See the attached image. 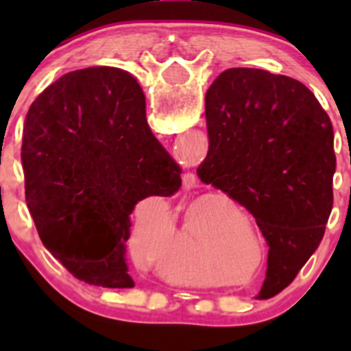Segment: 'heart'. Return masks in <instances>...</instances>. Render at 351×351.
Instances as JSON below:
<instances>
[{
  "label": "heart",
  "mask_w": 351,
  "mask_h": 351,
  "mask_svg": "<svg viewBox=\"0 0 351 351\" xmlns=\"http://www.w3.org/2000/svg\"><path fill=\"white\" fill-rule=\"evenodd\" d=\"M137 237L138 235L135 234V237H133V243L137 241ZM165 278L167 280H172V281H188V278H184V276H173V274H170V272H165ZM197 281H198V278H197Z\"/></svg>",
  "instance_id": "heart-1"
}]
</instances>
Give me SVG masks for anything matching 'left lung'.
Listing matches in <instances>:
<instances>
[{"mask_svg":"<svg viewBox=\"0 0 351 351\" xmlns=\"http://www.w3.org/2000/svg\"><path fill=\"white\" fill-rule=\"evenodd\" d=\"M206 184L246 207L267 241L260 295L295 280L322 243L332 210L334 130L302 82L256 68H230L206 95Z\"/></svg>","mask_w":351,"mask_h":351,"instance_id":"1","label":"left lung"}]
</instances>
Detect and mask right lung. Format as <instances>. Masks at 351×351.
Here are the masks:
<instances>
[{
	"label": "right lung",
	"instance_id": "1",
	"mask_svg": "<svg viewBox=\"0 0 351 351\" xmlns=\"http://www.w3.org/2000/svg\"><path fill=\"white\" fill-rule=\"evenodd\" d=\"M21 158L43 246L84 283L132 288L130 214L142 198L181 188V169L149 130L137 80L112 66L58 79L27 110Z\"/></svg>",
	"mask_w": 351,
	"mask_h": 351
}]
</instances>
